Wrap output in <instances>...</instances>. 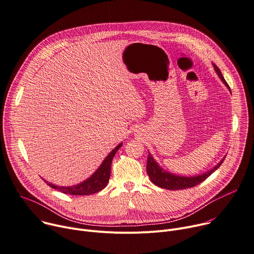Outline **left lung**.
<instances>
[{"mask_svg": "<svg viewBox=\"0 0 254 254\" xmlns=\"http://www.w3.org/2000/svg\"><path fill=\"white\" fill-rule=\"evenodd\" d=\"M214 69L217 72L218 76L221 78V80L223 81V83L225 86L227 87V89L230 91L231 90L228 86V83L226 82V80L224 79L222 72L220 71L219 67L213 64ZM226 156H224L220 162L215 165L211 170H209L208 172L202 174V175H198V176H192V177H185V176H179V175H175L172 174L170 172L165 171L164 168H162L153 158L152 154L150 152H148V156H147V165H146V171H147V175L151 181L152 184H154L155 186L161 188V189H166V190H184V189H189V188H192L196 185L201 184L202 182H204L209 176H211L215 171H217L218 168L220 167V165L223 163L224 159Z\"/></svg>", "mask_w": 254, "mask_h": 254, "instance_id": "8db88e82", "label": "left lung"}]
</instances>
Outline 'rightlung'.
<instances>
[{"label": "right lung", "mask_w": 254, "mask_h": 254, "mask_svg": "<svg viewBox=\"0 0 254 254\" xmlns=\"http://www.w3.org/2000/svg\"><path fill=\"white\" fill-rule=\"evenodd\" d=\"M123 145V142L119 143L114 149H113L103 160L101 165L98 167V170L87 180H84L83 182L74 185V186H68V187H62V186H56L48 181L44 182L51 187L54 190H58L66 194H73V195H89L96 193L103 189L106 188L110 175H111V163L113 158H114L116 152L119 150V148Z\"/></svg>", "instance_id": "right-lung-1"}]
</instances>
